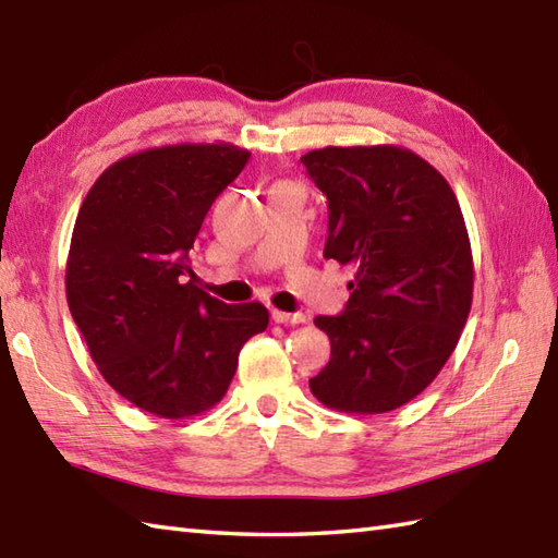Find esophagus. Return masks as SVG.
Wrapping results in <instances>:
<instances>
[{"label": "esophagus", "instance_id": "obj_1", "mask_svg": "<svg viewBox=\"0 0 558 558\" xmlns=\"http://www.w3.org/2000/svg\"><path fill=\"white\" fill-rule=\"evenodd\" d=\"M271 320L279 325H301L305 323L303 313H283V311H271Z\"/></svg>", "mask_w": 558, "mask_h": 558}]
</instances>
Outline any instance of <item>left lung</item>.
<instances>
[{
  "mask_svg": "<svg viewBox=\"0 0 558 558\" xmlns=\"http://www.w3.org/2000/svg\"><path fill=\"white\" fill-rule=\"evenodd\" d=\"M329 209L325 257L354 267L342 315H317L332 354L311 378L325 407L383 414L434 383L472 308L468 226L448 180L402 146L301 156Z\"/></svg>",
  "mask_w": 558,
  "mask_h": 558,
  "instance_id": "left-lung-1",
  "label": "left lung"
}]
</instances>
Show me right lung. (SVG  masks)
Instances as JSON below:
<instances>
[{"mask_svg":"<svg viewBox=\"0 0 558 558\" xmlns=\"http://www.w3.org/2000/svg\"><path fill=\"white\" fill-rule=\"evenodd\" d=\"M247 158L223 142L144 149L106 168L76 216L66 257L74 323L110 388L161 418L221 402L243 344L269 325L263 303L202 291L187 257Z\"/></svg>","mask_w":558,"mask_h":558,"instance_id":"obj_1","label":"right lung"}]
</instances>
